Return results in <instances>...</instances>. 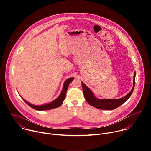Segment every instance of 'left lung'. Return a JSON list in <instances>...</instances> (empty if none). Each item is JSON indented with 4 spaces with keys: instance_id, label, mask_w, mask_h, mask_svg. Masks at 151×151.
Listing matches in <instances>:
<instances>
[{
    "instance_id": "1",
    "label": "left lung",
    "mask_w": 151,
    "mask_h": 151,
    "mask_svg": "<svg viewBox=\"0 0 151 151\" xmlns=\"http://www.w3.org/2000/svg\"><path fill=\"white\" fill-rule=\"evenodd\" d=\"M136 72H134L133 77V86L132 90L125 96L121 99H100L95 97L94 93L91 90L86 86L83 82H82V90L85 99L87 102L92 106L96 108L102 110H113L121 106L131 96L135 85Z\"/></svg>"
}]
</instances>
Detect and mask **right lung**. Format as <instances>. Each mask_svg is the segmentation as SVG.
<instances>
[{"label":"right lung","mask_w":151,"mask_h":151,"mask_svg":"<svg viewBox=\"0 0 151 151\" xmlns=\"http://www.w3.org/2000/svg\"><path fill=\"white\" fill-rule=\"evenodd\" d=\"M73 79H74L73 77L70 78L64 81L63 90H62L60 94L59 95V96L55 100H54V101H52L49 103L45 104L43 105H34V104H32L29 103L28 101L25 100L24 99H23V98L22 99L29 106H30L31 107H32L33 109L37 110V111H46V110H50V109L56 108V107H60L63 104V101L66 97V94L67 90L69 87V85L73 80Z\"/></svg>","instance_id":"right-lung-1"}]
</instances>
